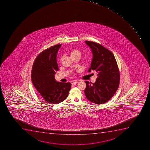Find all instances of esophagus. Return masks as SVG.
I'll return each mask as SVG.
<instances>
[{
  "instance_id": "esophagus-1",
  "label": "esophagus",
  "mask_w": 150,
  "mask_h": 150,
  "mask_svg": "<svg viewBox=\"0 0 150 150\" xmlns=\"http://www.w3.org/2000/svg\"><path fill=\"white\" fill-rule=\"evenodd\" d=\"M78 83V81H74V82H73L72 83V84H73V85H76V83Z\"/></svg>"
}]
</instances>
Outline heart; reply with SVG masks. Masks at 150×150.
Wrapping results in <instances>:
<instances>
[{
    "instance_id": "b5f03b06",
    "label": "heart",
    "mask_w": 150,
    "mask_h": 150,
    "mask_svg": "<svg viewBox=\"0 0 150 150\" xmlns=\"http://www.w3.org/2000/svg\"><path fill=\"white\" fill-rule=\"evenodd\" d=\"M70 55L71 56L72 58L78 56L80 57L81 55V51H80L79 50L77 49H73L71 51ZM63 58H64V56H62L61 59H60L61 61L63 60Z\"/></svg>"
}]
</instances>
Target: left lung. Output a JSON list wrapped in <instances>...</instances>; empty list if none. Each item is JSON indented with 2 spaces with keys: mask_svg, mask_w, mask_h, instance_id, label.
Here are the masks:
<instances>
[{
  "mask_svg": "<svg viewBox=\"0 0 150 150\" xmlns=\"http://www.w3.org/2000/svg\"><path fill=\"white\" fill-rule=\"evenodd\" d=\"M93 54L88 72L95 70L98 77L95 83L85 81V93L89 100L96 104H102L112 98L119 86L120 74L112 52L99 43L86 40Z\"/></svg>",
  "mask_w": 150,
  "mask_h": 150,
  "instance_id": "1",
  "label": "left lung"
}]
</instances>
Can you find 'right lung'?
I'll return each instance as SVG.
<instances>
[{
  "label": "right lung",
  "mask_w": 150,
  "mask_h": 150,
  "mask_svg": "<svg viewBox=\"0 0 150 150\" xmlns=\"http://www.w3.org/2000/svg\"><path fill=\"white\" fill-rule=\"evenodd\" d=\"M61 45H55L40 52L35 59L31 70V81L40 98L52 104L64 100L72 85L70 83L57 82L54 78L58 70L56 56Z\"/></svg>",
  "instance_id": "obj_1"
}]
</instances>
